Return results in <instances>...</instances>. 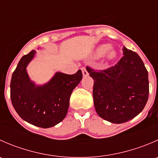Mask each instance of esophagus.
Returning <instances> with one entry per match:
<instances>
[{
	"mask_svg": "<svg viewBox=\"0 0 158 158\" xmlns=\"http://www.w3.org/2000/svg\"><path fill=\"white\" fill-rule=\"evenodd\" d=\"M81 70H82V75H83L84 76H88L89 73H88V72H87V70H86V69H85V67H82V68H81Z\"/></svg>",
	"mask_w": 158,
	"mask_h": 158,
	"instance_id": "esophagus-1",
	"label": "esophagus"
}]
</instances>
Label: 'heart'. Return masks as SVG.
I'll return each mask as SVG.
<instances>
[{
  "label": "heart",
  "mask_w": 158,
  "mask_h": 158,
  "mask_svg": "<svg viewBox=\"0 0 158 158\" xmlns=\"http://www.w3.org/2000/svg\"><path fill=\"white\" fill-rule=\"evenodd\" d=\"M105 54V56L107 60H112L115 58L116 52L112 49L109 48V46L107 44H103L98 47L95 51V57H101Z\"/></svg>",
  "instance_id": "b5f03b06"
}]
</instances>
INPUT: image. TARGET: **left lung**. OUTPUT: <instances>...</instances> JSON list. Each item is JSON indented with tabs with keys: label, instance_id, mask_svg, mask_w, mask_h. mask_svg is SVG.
I'll return each instance as SVG.
<instances>
[{
	"label": "left lung",
	"instance_id": "1",
	"mask_svg": "<svg viewBox=\"0 0 158 158\" xmlns=\"http://www.w3.org/2000/svg\"><path fill=\"white\" fill-rule=\"evenodd\" d=\"M124 56L114 66L97 70L87 66L94 79L95 110L105 120L121 124L142 111L149 95L148 70L135 52L123 48Z\"/></svg>",
	"mask_w": 158,
	"mask_h": 158
}]
</instances>
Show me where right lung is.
Instances as JSON below:
<instances>
[{
  "mask_svg": "<svg viewBox=\"0 0 158 158\" xmlns=\"http://www.w3.org/2000/svg\"><path fill=\"white\" fill-rule=\"evenodd\" d=\"M35 51H30L19 61L10 81V99L20 117L28 123L47 128L66 117L73 90L82 79L81 70L73 75L57 73L43 86L30 82L26 67Z\"/></svg>",
  "mask_w": 158,
  "mask_h": 158,
  "instance_id": "right-lung-1",
  "label": "right lung"
}]
</instances>
